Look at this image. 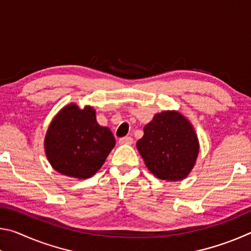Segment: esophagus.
Listing matches in <instances>:
<instances>
[{
    "label": "esophagus",
    "mask_w": 251,
    "mask_h": 251,
    "mask_svg": "<svg viewBox=\"0 0 251 251\" xmlns=\"http://www.w3.org/2000/svg\"><path fill=\"white\" fill-rule=\"evenodd\" d=\"M133 142H134V139L131 138V137H129V136H126V137H123V138H121L120 139V144H126V145H130V144H133Z\"/></svg>",
    "instance_id": "obj_1"
}]
</instances>
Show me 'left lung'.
<instances>
[{"label": "left lung", "mask_w": 251, "mask_h": 251, "mask_svg": "<svg viewBox=\"0 0 251 251\" xmlns=\"http://www.w3.org/2000/svg\"><path fill=\"white\" fill-rule=\"evenodd\" d=\"M136 146L150 172L167 181L188 176L199 152L194 126L178 110L156 114L144 127V136Z\"/></svg>", "instance_id": "8db88e82"}]
</instances>
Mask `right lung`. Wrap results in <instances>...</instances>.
<instances>
[{
  "label": "right lung",
  "mask_w": 251,
  "mask_h": 251,
  "mask_svg": "<svg viewBox=\"0 0 251 251\" xmlns=\"http://www.w3.org/2000/svg\"><path fill=\"white\" fill-rule=\"evenodd\" d=\"M115 138L96 121L92 106L71 103L55 115L46 131L44 150L50 166L62 175L86 179L100 169Z\"/></svg>",
  "instance_id": "obj_1"
}]
</instances>
